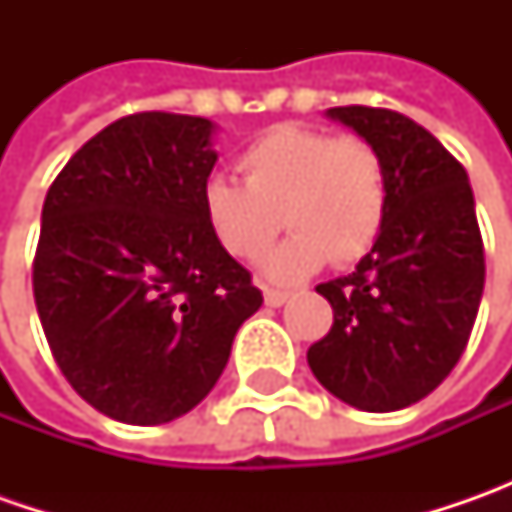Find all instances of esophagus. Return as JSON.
Here are the masks:
<instances>
[{"instance_id":"esophagus-1","label":"esophagus","mask_w":512,"mask_h":512,"mask_svg":"<svg viewBox=\"0 0 512 512\" xmlns=\"http://www.w3.org/2000/svg\"><path fill=\"white\" fill-rule=\"evenodd\" d=\"M290 299V293L285 290H273V287H265V302L270 307H282Z\"/></svg>"}]
</instances>
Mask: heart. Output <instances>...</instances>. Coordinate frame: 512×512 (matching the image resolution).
<instances>
[{"label": "heart", "mask_w": 512, "mask_h": 512, "mask_svg": "<svg viewBox=\"0 0 512 512\" xmlns=\"http://www.w3.org/2000/svg\"><path fill=\"white\" fill-rule=\"evenodd\" d=\"M239 168L245 182L207 176L202 213L227 253L253 262L279 233L282 212L293 233L262 262L273 282H302L327 259L359 262L376 245L387 216V173L370 142L285 122L250 142Z\"/></svg>", "instance_id": "obj_1"}]
</instances>
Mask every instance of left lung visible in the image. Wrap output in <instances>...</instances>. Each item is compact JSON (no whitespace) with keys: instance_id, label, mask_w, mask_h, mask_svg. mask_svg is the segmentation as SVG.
<instances>
[{"instance_id":"obj_1","label":"left lung","mask_w":512,"mask_h":512,"mask_svg":"<svg viewBox=\"0 0 512 512\" xmlns=\"http://www.w3.org/2000/svg\"><path fill=\"white\" fill-rule=\"evenodd\" d=\"M379 150L387 216L353 273L316 290L333 327L307 364L336 399L367 413L410 407L462 359L484 290V247L464 168L422 125L396 110L330 108Z\"/></svg>"}]
</instances>
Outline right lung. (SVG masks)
Listing matches in <instances>:
<instances>
[{"instance_id":"add662e5","label":"right lung","mask_w":512,"mask_h":512,"mask_svg":"<svg viewBox=\"0 0 512 512\" xmlns=\"http://www.w3.org/2000/svg\"><path fill=\"white\" fill-rule=\"evenodd\" d=\"M213 133L202 116L133 113L76 150L45 196L39 322L70 387L116 422L190 413L262 307L202 213Z\"/></svg>"}]
</instances>
